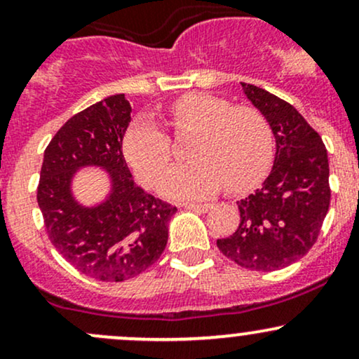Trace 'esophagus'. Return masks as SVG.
<instances>
[{
  "mask_svg": "<svg viewBox=\"0 0 359 359\" xmlns=\"http://www.w3.org/2000/svg\"><path fill=\"white\" fill-rule=\"evenodd\" d=\"M184 208L189 209V211L208 212V211H211L212 205H211V204H184Z\"/></svg>",
  "mask_w": 359,
  "mask_h": 359,
  "instance_id": "1",
  "label": "esophagus"
}]
</instances>
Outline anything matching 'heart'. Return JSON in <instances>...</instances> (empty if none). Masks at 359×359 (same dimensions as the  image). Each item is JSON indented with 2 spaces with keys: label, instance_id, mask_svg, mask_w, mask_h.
Returning <instances> with one entry per match:
<instances>
[{
  "label": "heart",
  "instance_id": "heart-1",
  "mask_svg": "<svg viewBox=\"0 0 359 359\" xmlns=\"http://www.w3.org/2000/svg\"><path fill=\"white\" fill-rule=\"evenodd\" d=\"M170 121L179 133H196L189 148L194 160L158 179L167 197L203 199L228 187L243 192L266 175L273 160V133L259 111L233 106L211 94H187L174 102ZM123 154L145 184H154L170 160V138L150 116L137 118L123 137Z\"/></svg>",
  "mask_w": 359,
  "mask_h": 359
}]
</instances>
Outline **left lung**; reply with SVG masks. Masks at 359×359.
<instances>
[{"label":"left lung","instance_id":"8db88e82","mask_svg":"<svg viewBox=\"0 0 359 359\" xmlns=\"http://www.w3.org/2000/svg\"><path fill=\"white\" fill-rule=\"evenodd\" d=\"M241 88L269 121L277 151L262 187L238 201L240 224L217 248L245 269L275 271L302 258L319 236L331 203L327 150L294 106L253 84Z\"/></svg>","mask_w":359,"mask_h":359}]
</instances>
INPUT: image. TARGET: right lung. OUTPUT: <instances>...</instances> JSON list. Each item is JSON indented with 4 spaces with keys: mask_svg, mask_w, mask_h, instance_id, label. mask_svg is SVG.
Wrapping results in <instances>:
<instances>
[{
    "mask_svg": "<svg viewBox=\"0 0 359 359\" xmlns=\"http://www.w3.org/2000/svg\"><path fill=\"white\" fill-rule=\"evenodd\" d=\"M130 121L125 94L74 114L45 148L36 189L52 245L74 269L102 282H123L154 265L177 211L135 184L123 156ZM86 166L109 174L110 194L100 205L82 206L73 197V177Z\"/></svg>",
    "mask_w": 359,
    "mask_h": 359,
    "instance_id": "right-lung-1",
    "label": "right lung"
}]
</instances>
